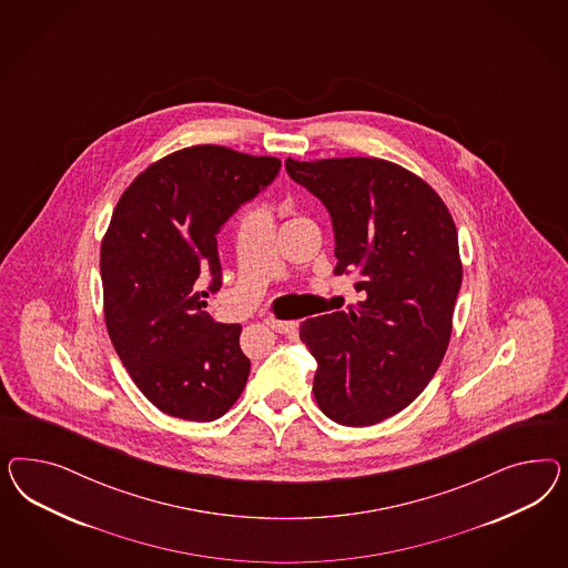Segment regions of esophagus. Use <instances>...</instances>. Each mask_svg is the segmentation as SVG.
Wrapping results in <instances>:
<instances>
[{
    "mask_svg": "<svg viewBox=\"0 0 568 568\" xmlns=\"http://www.w3.org/2000/svg\"><path fill=\"white\" fill-rule=\"evenodd\" d=\"M266 325L276 331V333H283V335H287V333H293L295 331V323L292 321H276V318H266Z\"/></svg>",
    "mask_w": 568,
    "mask_h": 568,
    "instance_id": "1",
    "label": "esophagus"
}]
</instances>
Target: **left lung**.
<instances>
[{"label":"left lung","mask_w":568,"mask_h":568,"mask_svg":"<svg viewBox=\"0 0 568 568\" xmlns=\"http://www.w3.org/2000/svg\"><path fill=\"white\" fill-rule=\"evenodd\" d=\"M278 171V158L195 145L141 172L114 207L100 254L105 327L162 413L210 423L240 399L250 377L241 327L204 308L223 285L221 229Z\"/></svg>","instance_id":"obj_1"}]
</instances>
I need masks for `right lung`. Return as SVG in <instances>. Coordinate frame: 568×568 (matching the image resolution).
I'll return each instance as SVG.
<instances>
[{
    "mask_svg": "<svg viewBox=\"0 0 568 568\" xmlns=\"http://www.w3.org/2000/svg\"><path fill=\"white\" fill-rule=\"evenodd\" d=\"M285 171L327 207L335 275L364 293L361 312L300 327L318 362L314 397L339 425H377L420 396L446 354L463 283L456 224L425 181L378 158H287Z\"/></svg>",
    "mask_w": 568,
    "mask_h": 568,
    "instance_id": "obj_1",
    "label": "right lung"
}]
</instances>
